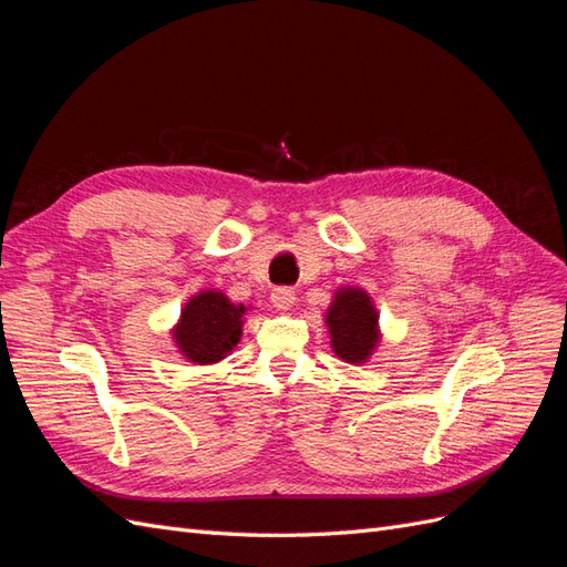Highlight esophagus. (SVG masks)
<instances>
[{
  "instance_id": "1",
  "label": "esophagus",
  "mask_w": 567,
  "mask_h": 567,
  "mask_svg": "<svg viewBox=\"0 0 567 567\" xmlns=\"http://www.w3.org/2000/svg\"><path fill=\"white\" fill-rule=\"evenodd\" d=\"M271 302H274V307H277V310H281V312H284V310H290V307H293V302H296V290L288 288V286L274 288Z\"/></svg>"
}]
</instances>
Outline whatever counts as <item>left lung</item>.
Masks as SVG:
<instances>
[{
    "mask_svg": "<svg viewBox=\"0 0 567 567\" xmlns=\"http://www.w3.org/2000/svg\"><path fill=\"white\" fill-rule=\"evenodd\" d=\"M375 310L367 293L362 290H340L336 302L331 305L326 323H329V333L333 350L346 362H364L371 354L379 331H375Z\"/></svg>",
    "mask_w": 567,
    "mask_h": 567,
    "instance_id": "left-lung-1",
    "label": "left lung"
}]
</instances>
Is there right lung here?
I'll return each mask as SVG.
<instances>
[{
    "instance_id": "obj_1",
    "label": "right lung",
    "mask_w": 567,
    "mask_h": 567,
    "mask_svg": "<svg viewBox=\"0 0 567 567\" xmlns=\"http://www.w3.org/2000/svg\"><path fill=\"white\" fill-rule=\"evenodd\" d=\"M246 307L231 305L221 293H200L184 307L175 331L182 352L196 364L219 362L241 336Z\"/></svg>"
}]
</instances>
